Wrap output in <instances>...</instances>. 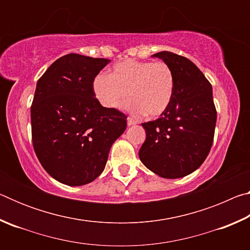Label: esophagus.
I'll return each mask as SVG.
<instances>
[{"label":"esophagus","mask_w":250,"mask_h":250,"mask_svg":"<svg viewBox=\"0 0 250 250\" xmlns=\"http://www.w3.org/2000/svg\"><path fill=\"white\" fill-rule=\"evenodd\" d=\"M126 122H128V125H135V124H137V121L133 120L132 118H131V117H128V118H126Z\"/></svg>","instance_id":"obj_1"}]
</instances>
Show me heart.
Masks as SVG:
<instances>
[{
  "label": "heart",
  "mask_w": 250,
  "mask_h": 250,
  "mask_svg": "<svg viewBox=\"0 0 250 250\" xmlns=\"http://www.w3.org/2000/svg\"><path fill=\"white\" fill-rule=\"evenodd\" d=\"M174 86V74L167 62L126 59L117 62L110 76L97 75L92 89L104 108L116 109L129 96L125 108L132 115L156 117L170 105Z\"/></svg>",
  "instance_id": "b5f03b06"
}]
</instances>
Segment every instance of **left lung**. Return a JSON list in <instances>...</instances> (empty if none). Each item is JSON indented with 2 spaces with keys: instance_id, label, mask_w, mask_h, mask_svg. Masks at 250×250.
Listing matches in <instances>:
<instances>
[{
  "instance_id": "obj_1",
  "label": "left lung",
  "mask_w": 250,
  "mask_h": 250,
  "mask_svg": "<svg viewBox=\"0 0 250 250\" xmlns=\"http://www.w3.org/2000/svg\"><path fill=\"white\" fill-rule=\"evenodd\" d=\"M171 67L175 86L171 104L160 118L142 124L146 138L139 158L164 179L197 170L213 145L217 112L211 84L195 64L171 52L153 55Z\"/></svg>"
}]
</instances>
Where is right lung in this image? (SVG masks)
Instances as JSON below:
<instances>
[{"instance_id":"obj_1","label":"right lung","mask_w":250,"mask_h":250,"mask_svg":"<svg viewBox=\"0 0 250 250\" xmlns=\"http://www.w3.org/2000/svg\"><path fill=\"white\" fill-rule=\"evenodd\" d=\"M110 61L68 54L39 79L31 107L32 141L37 159L62 184L97 179L112 143L126 128V117L97 100L92 83Z\"/></svg>"}]
</instances>
